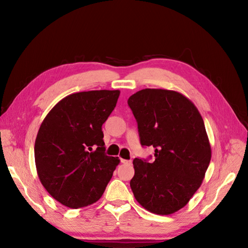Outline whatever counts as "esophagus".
<instances>
[{
  "label": "esophagus",
  "mask_w": 248,
  "mask_h": 248,
  "mask_svg": "<svg viewBox=\"0 0 248 248\" xmlns=\"http://www.w3.org/2000/svg\"><path fill=\"white\" fill-rule=\"evenodd\" d=\"M120 162L123 163V164H127V165H130L131 163H132L131 160H125V159H120Z\"/></svg>",
  "instance_id": "obj_1"
}]
</instances>
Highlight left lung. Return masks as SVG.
Instances as JSON below:
<instances>
[{
    "instance_id": "1",
    "label": "left lung",
    "mask_w": 248,
    "mask_h": 248,
    "mask_svg": "<svg viewBox=\"0 0 248 248\" xmlns=\"http://www.w3.org/2000/svg\"><path fill=\"white\" fill-rule=\"evenodd\" d=\"M128 104L141 146L154 147L155 156L151 163L134 159V197L151 213H175L202 186L211 160L203 119L191 100L175 91L141 89Z\"/></svg>"
}]
</instances>
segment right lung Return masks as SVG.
<instances>
[{"mask_svg": "<svg viewBox=\"0 0 248 248\" xmlns=\"http://www.w3.org/2000/svg\"><path fill=\"white\" fill-rule=\"evenodd\" d=\"M119 94L105 89L71 93L40 124L34 148L37 173L46 192L68 208L98 202L119 164L117 156L104 154L102 132Z\"/></svg>", "mask_w": 248, "mask_h": 248, "instance_id": "right-lung-1", "label": "right lung"}]
</instances>
